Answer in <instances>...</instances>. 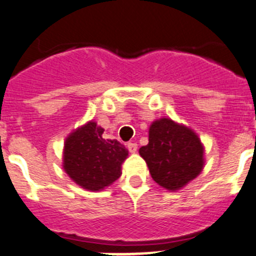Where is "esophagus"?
I'll return each instance as SVG.
<instances>
[{
  "label": "esophagus",
  "instance_id": "34e87169",
  "mask_svg": "<svg viewBox=\"0 0 256 256\" xmlns=\"http://www.w3.org/2000/svg\"><path fill=\"white\" fill-rule=\"evenodd\" d=\"M128 148L130 152H136L138 151V144L136 142H128Z\"/></svg>",
  "mask_w": 256,
  "mask_h": 256
}]
</instances>
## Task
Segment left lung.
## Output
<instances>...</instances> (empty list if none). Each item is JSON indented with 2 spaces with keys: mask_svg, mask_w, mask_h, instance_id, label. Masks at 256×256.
Masks as SVG:
<instances>
[{
  "mask_svg": "<svg viewBox=\"0 0 256 256\" xmlns=\"http://www.w3.org/2000/svg\"><path fill=\"white\" fill-rule=\"evenodd\" d=\"M154 181L178 190L196 178L204 165V148L190 128L161 118L150 126L148 144L140 148Z\"/></svg>",
  "mask_w": 256,
  "mask_h": 256,
  "instance_id": "8db88e82",
  "label": "left lung"
}]
</instances>
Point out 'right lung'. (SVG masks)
<instances>
[{
    "mask_svg": "<svg viewBox=\"0 0 256 256\" xmlns=\"http://www.w3.org/2000/svg\"><path fill=\"white\" fill-rule=\"evenodd\" d=\"M104 128L88 122L71 134L65 142L64 168L76 184L98 191L121 176L128 150L118 140L102 138Z\"/></svg>",
    "mask_w": 256,
    "mask_h": 256,
    "instance_id": "add662e5",
    "label": "right lung"
}]
</instances>
